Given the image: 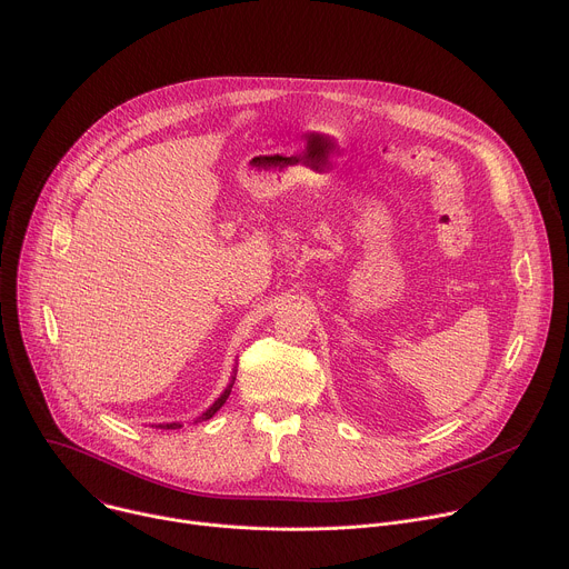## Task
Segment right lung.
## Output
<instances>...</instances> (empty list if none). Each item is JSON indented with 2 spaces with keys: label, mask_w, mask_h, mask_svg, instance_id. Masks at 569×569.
Wrapping results in <instances>:
<instances>
[{
  "label": "right lung",
  "mask_w": 569,
  "mask_h": 569,
  "mask_svg": "<svg viewBox=\"0 0 569 569\" xmlns=\"http://www.w3.org/2000/svg\"><path fill=\"white\" fill-rule=\"evenodd\" d=\"M233 380H236V378L231 376V382L227 385V389L220 393V398H218V400L211 405V408H209V410H207V412H204L200 419H196V423H198V421H207V419H211V417H213V415H216V412L222 408L224 400H227V398H229V393H231ZM154 428H164V430H178V428H182V423H159V426H154Z\"/></svg>",
  "instance_id": "right-lung-1"
}]
</instances>
